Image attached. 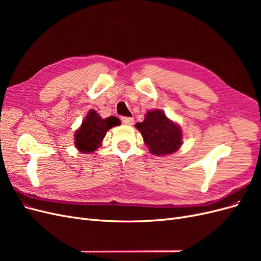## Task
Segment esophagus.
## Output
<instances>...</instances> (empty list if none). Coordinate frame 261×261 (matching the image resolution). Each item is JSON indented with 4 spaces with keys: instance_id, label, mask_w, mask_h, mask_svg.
<instances>
[{
    "instance_id": "1",
    "label": "esophagus",
    "mask_w": 261,
    "mask_h": 261,
    "mask_svg": "<svg viewBox=\"0 0 261 261\" xmlns=\"http://www.w3.org/2000/svg\"><path fill=\"white\" fill-rule=\"evenodd\" d=\"M122 123L124 125H133L134 124V118L133 117H128V116H123L122 118Z\"/></svg>"
}]
</instances>
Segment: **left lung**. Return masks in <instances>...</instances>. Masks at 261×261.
<instances>
[{"label": "left lung", "mask_w": 261, "mask_h": 261, "mask_svg": "<svg viewBox=\"0 0 261 261\" xmlns=\"http://www.w3.org/2000/svg\"><path fill=\"white\" fill-rule=\"evenodd\" d=\"M135 126L152 154H171L177 151L183 144L180 127L170 121L161 110L147 112L144 122L137 123Z\"/></svg>", "instance_id": "left-lung-1"}]
</instances>
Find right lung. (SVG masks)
I'll use <instances>...</instances> for the list:
<instances>
[{
    "instance_id": "obj_1",
    "label": "right lung",
    "mask_w": 261,
    "mask_h": 261,
    "mask_svg": "<svg viewBox=\"0 0 261 261\" xmlns=\"http://www.w3.org/2000/svg\"><path fill=\"white\" fill-rule=\"evenodd\" d=\"M121 121L115 116L102 118L94 110H90L78 130L75 133V146L84 153L96 151L101 146L107 132L120 125Z\"/></svg>"
}]
</instances>
